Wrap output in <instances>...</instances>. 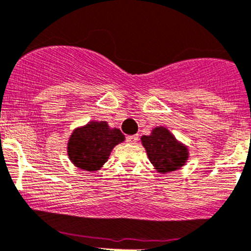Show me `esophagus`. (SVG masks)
I'll list each match as a JSON object with an SVG mask.
<instances>
[{
    "instance_id": "esophagus-1",
    "label": "esophagus",
    "mask_w": 251,
    "mask_h": 251,
    "mask_svg": "<svg viewBox=\"0 0 251 251\" xmlns=\"http://www.w3.org/2000/svg\"><path fill=\"white\" fill-rule=\"evenodd\" d=\"M126 142L130 144H136L137 142H138V136H137V134H134V136H128L127 138H126Z\"/></svg>"
}]
</instances>
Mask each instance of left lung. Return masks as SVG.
Instances as JSON below:
<instances>
[{
	"mask_svg": "<svg viewBox=\"0 0 251 251\" xmlns=\"http://www.w3.org/2000/svg\"><path fill=\"white\" fill-rule=\"evenodd\" d=\"M149 161L159 173H170L180 170L189 159V149L179 142L165 126H157L149 136H142Z\"/></svg>",
	"mask_w": 251,
	"mask_h": 251,
	"instance_id": "left-lung-1",
	"label": "left lung"
}]
</instances>
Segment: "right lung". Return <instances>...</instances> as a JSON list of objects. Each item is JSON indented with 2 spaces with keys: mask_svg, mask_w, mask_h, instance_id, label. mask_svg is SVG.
Masks as SVG:
<instances>
[{
  "mask_svg": "<svg viewBox=\"0 0 251 251\" xmlns=\"http://www.w3.org/2000/svg\"><path fill=\"white\" fill-rule=\"evenodd\" d=\"M125 136L117 127H110L107 121H89L73 130L68 138L67 155L71 162L80 170L100 171L114 149L123 143Z\"/></svg>",
  "mask_w": 251,
  "mask_h": 251,
  "instance_id": "1",
  "label": "right lung"
}]
</instances>
